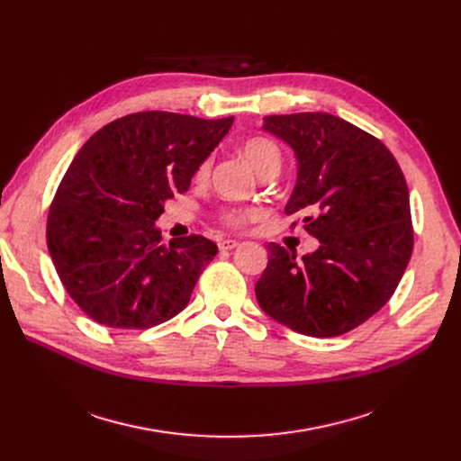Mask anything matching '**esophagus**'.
<instances>
[{
    "label": "esophagus",
    "mask_w": 461,
    "mask_h": 461,
    "mask_svg": "<svg viewBox=\"0 0 461 461\" xmlns=\"http://www.w3.org/2000/svg\"><path fill=\"white\" fill-rule=\"evenodd\" d=\"M237 247H239V240H235V239H226V240H221V243H218V249H221L222 252L233 250Z\"/></svg>",
    "instance_id": "1"
}]
</instances>
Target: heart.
<instances>
[{"instance_id": "obj_1", "label": "heart", "mask_w": 461, "mask_h": 461, "mask_svg": "<svg viewBox=\"0 0 461 461\" xmlns=\"http://www.w3.org/2000/svg\"><path fill=\"white\" fill-rule=\"evenodd\" d=\"M240 151H243V157L247 158V162L256 169L258 176H263V174H269V172H275L278 174V169L282 166V153H280V148L278 145L269 140V138H250L243 143V148H240ZM209 169H211V162L205 160L200 167H198V174L196 177L200 181L207 179L209 176ZM249 218V212L247 211H240V209H230L222 214V221L224 224L228 226H240L245 224Z\"/></svg>"}]
</instances>
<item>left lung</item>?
I'll list each match as a JSON object with an SVG mask.
<instances>
[{
  "label": "left lung",
  "mask_w": 461,
  "mask_h": 461,
  "mask_svg": "<svg viewBox=\"0 0 461 461\" xmlns=\"http://www.w3.org/2000/svg\"><path fill=\"white\" fill-rule=\"evenodd\" d=\"M261 129L295 153L285 214L301 216L320 247L297 259L269 243L256 299L295 332L340 336L389 303L413 252L403 174L377 138L330 113L267 115Z\"/></svg>",
  "instance_id": "1"
}]
</instances>
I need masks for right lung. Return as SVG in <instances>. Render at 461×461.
<instances>
[{
  "instance_id": "add662e5",
  "label": "right lung",
  "mask_w": 461,
  "mask_h": 461,
  "mask_svg": "<svg viewBox=\"0 0 461 461\" xmlns=\"http://www.w3.org/2000/svg\"><path fill=\"white\" fill-rule=\"evenodd\" d=\"M231 125L233 117L140 112L82 145L56 192L46 239L67 294L93 321L148 329L188 304L218 247L202 235L166 247L155 222Z\"/></svg>"
}]
</instances>
